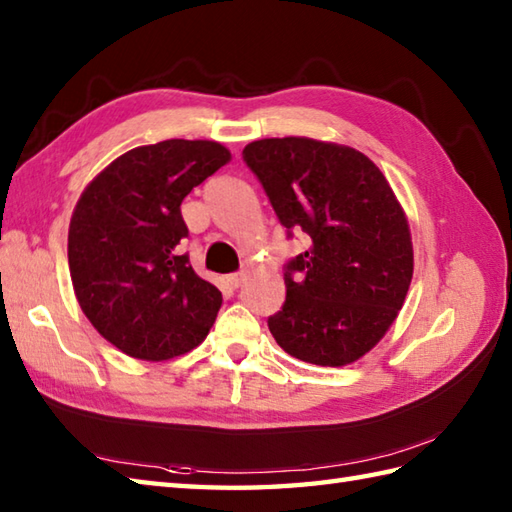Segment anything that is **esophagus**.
Returning <instances> with one entry per match:
<instances>
[{"mask_svg": "<svg viewBox=\"0 0 512 512\" xmlns=\"http://www.w3.org/2000/svg\"><path fill=\"white\" fill-rule=\"evenodd\" d=\"M244 279H246V273H233V275L226 277L228 286H231V288H239V286H242Z\"/></svg>", "mask_w": 512, "mask_h": 512, "instance_id": "1", "label": "esophagus"}]
</instances>
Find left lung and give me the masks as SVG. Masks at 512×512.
I'll use <instances>...</instances> for the list:
<instances>
[{"label": "left lung", "mask_w": 512, "mask_h": 512, "mask_svg": "<svg viewBox=\"0 0 512 512\" xmlns=\"http://www.w3.org/2000/svg\"><path fill=\"white\" fill-rule=\"evenodd\" d=\"M244 160L279 222L310 237L286 266V301L268 319L270 334L303 363L358 361L396 321L413 277L411 231L396 193L361 151L325 140H253Z\"/></svg>", "instance_id": "left-lung-1"}]
</instances>
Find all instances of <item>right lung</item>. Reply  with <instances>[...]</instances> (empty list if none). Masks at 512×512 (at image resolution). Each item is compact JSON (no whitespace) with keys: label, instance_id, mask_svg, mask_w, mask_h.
Returning <instances> with one entry per match:
<instances>
[{"label":"right lung","instance_id":"right-lung-1","mask_svg":"<svg viewBox=\"0 0 512 512\" xmlns=\"http://www.w3.org/2000/svg\"><path fill=\"white\" fill-rule=\"evenodd\" d=\"M231 162L215 140L171 138L112 160L74 206L68 264L74 295L105 341L140 361L198 347L222 292L195 275L180 239V204Z\"/></svg>","mask_w":512,"mask_h":512}]
</instances>
